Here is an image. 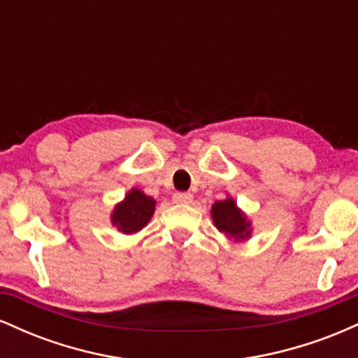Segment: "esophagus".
Returning <instances> with one entry per match:
<instances>
[{"label": "esophagus", "mask_w": 358, "mask_h": 358, "mask_svg": "<svg viewBox=\"0 0 358 358\" xmlns=\"http://www.w3.org/2000/svg\"><path fill=\"white\" fill-rule=\"evenodd\" d=\"M193 200V195L190 192H176L173 195L175 203H190Z\"/></svg>", "instance_id": "34e87169"}]
</instances>
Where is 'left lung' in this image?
<instances>
[{
	"label": "left lung",
	"mask_w": 358,
	"mask_h": 358,
	"mask_svg": "<svg viewBox=\"0 0 358 358\" xmlns=\"http://www.w3.org/2000/svg\"><path fill=\"white\" fill-rule=\"evenodd\" d=\"M212 217L220 232H225L236 239H244L249 236V222L236 207L232 199L213 203Z\"/></svg>",
	"instance_id": "1"
}]
</instances>
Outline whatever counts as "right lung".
<instances>
[{
    "instance_id": "add662e5",
    "label": "right lung",
    "mask_w": 358,
    "mask_h": 358,
    "mask_svg": "<svg viewBox=\"0 0 358 358\" xmlns=\"http://www.w3.org/2000/svg\"><path fill=\"white\" fill-rule=\"evenodd\" d=\"M155 200L139 190L127 193L124 202L119 203L113 213V224L124 234L138 232L148 224L155 212Z\"/></svg>"
}]
</instances>
